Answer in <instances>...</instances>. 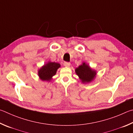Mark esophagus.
I'll return each mask as SVG.
<instances>
[{"label": "esophagus", "mask_w": 133, "mask_h": 133, "mask_svg": "<svg viewBox=\"0 0 133 133\" xmlns=\"http://www.w3.org/2000/svg\"><path fill=\"white\" fill-rule=\"evenodd\" d=\"M64 65V66H65V67H69V66H70L71 64H70V63H69V62H65Z\"/></svg>", "instance_id": "34e87169"}]
</instances>
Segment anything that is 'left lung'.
I'll return each mask as SVG.
<instances>
[{
	"label": "left lung",
	"mask_w": 133,
	"mask_h": 133,
	"mask_svg": "<svg viewBox=\"0 0 133 133\" xmlns=\"http://www.w3.org/2000/svg\"><path fill=\"white\" fill-rule=\"evenodd\" d=\"M75 73L83 83H89L95 79L96 76V71L93 69L85 62H82L75 68Z\"/></svg>",
	"instance_id": "obj_1"
}]
</instances>
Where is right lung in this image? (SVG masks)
Returning <instances> with one entry per match:
<instances>
[{
	"label": "right lung",
	"mask_w": 133,
	"mask_h": 133,
	"mask_svg": "<svg viewBox=\"0 0 133 133\" xmlns=\"http://www.w3.org/2000/svg\"><path fill=\"white\" fill-rule=\"evenodd\" d=\"M60 67L61 65L59 63L49 61L38 69V75L39 78L43 81L50 82L53 76L57 73L58 69Z\"/></svg>",
	"instance_id": "right-lung-1"
}]
</instances>
